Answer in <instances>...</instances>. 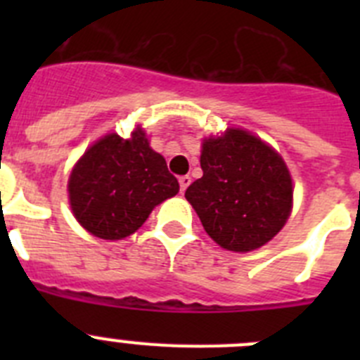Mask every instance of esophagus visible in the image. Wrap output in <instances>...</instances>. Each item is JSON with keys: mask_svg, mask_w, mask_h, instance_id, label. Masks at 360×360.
Here are the masks:
<instances>
[{"mask_svg": "<svg viewBox=\"0 0 360 360\" xmlns=\"http://www.w3.org/2000/svg\"><path fill=\"white\" fill-rule=\"evenodd\" d=\"M178 182H180V191H186L191 184V176L189 174H186V176H180L178 178Z\"/></svg>", "mask_w": 360, "mask_h": 360, "instance_id": "34e87169", "label": "esophagus"}]
</instances>
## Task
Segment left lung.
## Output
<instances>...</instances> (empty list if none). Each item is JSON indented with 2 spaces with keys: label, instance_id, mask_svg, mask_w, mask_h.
<instances>
[{
  "label": "left lung",
  "instance_id": "left-lung-1",
  "mask_svg": "<svg viewBox=\"0 0 360 360\" xmlns=\"http://www.w3.org/2000/svg\"><path fill=\"white\" fill-rule=\"evenodd\" d=\"M203 176L186 191L209 236L232 252L269 243L292 211V176L281 155L241 128L209 136L200 157Z\"/></svg>",
  "mask_w": 360,
  "mask_h": 360
}]
</instances>
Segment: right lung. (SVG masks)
Listing matches in <instances>:
<instances>
[{
  "label": "right lung",
  "instance_id": "right-lung-1",
  "mask_svg": "<svg viewBox=\"0 0 360 360\" xmlns=\"http://www.w3.org/2000/svg\"><path fill=\"white\" fill-rule=\"evenodd\" d=\"M178 180L153 151L142 128L129 139L117 133L86 149L68 180L72 212L101 240H122L141 229L158 203L174 196Z\"/></svg>",
  "mask_w": 360,
  "mask_h": 360
}]
</instances>
